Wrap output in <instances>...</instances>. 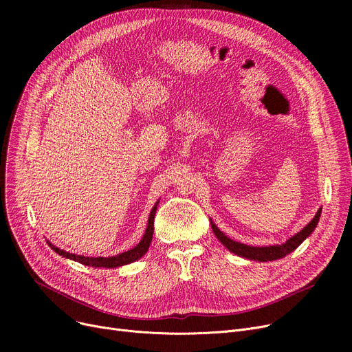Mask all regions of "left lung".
Returning a JSON list of instances; mask_svg holds the SVG:
<instances>
[{
    "label": "left lung",
    "instance_id": "1",
    "mask_svg": "<svg viewBox=\"0 0 352 352\" xmlns=\"http://www.w3.org/2000/svg\"><path fill=\"white\" fill-rule=\"evenodd\" d=\"M321 212H322V208H318L317 214L314 215V218L309 221V223L300 232L288 238L284 244L264 245V247H254V245H247L243 243L234 241V239L227 236L223 231H219V228L214 224V221L211 218H210V223H211V228H212L215 236L219 239L221 244H223L226 248H228V251H231L232 254H235L238 256L247 258V260L267 263V261L280 260V258H284L294 250H297L302 244L304 239H307L314 232V230L317 228Z\"/></svg>",
    "mask_w": 352,
    "mask_h": 352
}]
</instances>
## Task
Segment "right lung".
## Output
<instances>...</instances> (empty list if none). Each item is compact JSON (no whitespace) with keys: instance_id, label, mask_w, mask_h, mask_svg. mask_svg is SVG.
<instances>
[{"instance_id":"1","label":"right lung","mask_w":352,"mask_h":352,"mask_svg":"<svg viewBox=\"0 0 352 352\" xmlns=\"http://www.w3.org/2000/svg\"><path fill=\"white\" fill-rule=\"evenodd\" d=\"M158 202H155V206L153 207L150 217H148V224H146V230L141 238V241L131 250H128L125 252L117 254L114 256H84V255H77L72 252H67L64 250H60L55 245H52L50 241H47V244L51 247V250H54L58 255L68 258V260L77 261L82 265H88V267H94V268H117V267H122L126 264H131L138 261L141 256L145 255V252L150 248V244L153 241V234H154V217H155V211H157V206Z\"/></svg>"}]
</instances>
